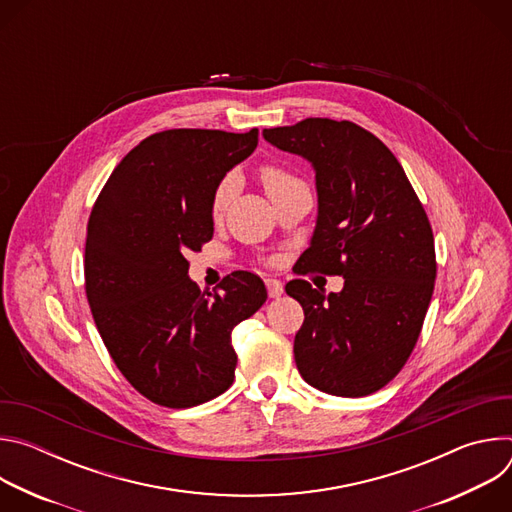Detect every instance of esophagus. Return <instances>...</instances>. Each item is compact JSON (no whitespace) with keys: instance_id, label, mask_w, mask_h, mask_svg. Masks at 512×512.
I'll use <instances>...</instances> for the list:
<instances>
[{"instance_id":"34e87169","label":"esophagus","mask_w":512,"mask_h":512,"mask_svg":"<svg viewBox=\"0 0 512 512\" xmlns=\"http://www.w3.org/2000/svg\"><path fill=\"white\" fill-rule=\"evenodd\" d=\"M265 285H267V294H269V298H279V296L283 294V283H281L279 279L269 277V279H265Z\"/></svg>"}]
</instances>
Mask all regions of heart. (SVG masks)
Segmentation results:
<instances>
[{"label":"heart","mask_w":512,"mask_h":512,"mask_svg":"<svg viewBox=\"0 0 512 512\" xmlns=\"http://www.w3.org/2000/svg\"><path fill=\"white\" fill-rule=\"evenodd\" d=\"M261 180H263V184H265V188H267V192H269L271 198L277 196L279 192L291 188V186L300 184V180H298L296 176H291L287 170L277 168V166H267V168H263ZM237 188H239V178H237L235 174H229V176L223 178V182L218 184V188H216V192H214V198H212V210H214V214H221V212L229 206V202H231L233 196L237 194Z\"/></svg>","instance_id":"obj_1"}]
</instances>
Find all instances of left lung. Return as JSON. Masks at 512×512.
<instances>
[{
    "instance_id": "left-lung-1",
    "label": "left lung",
    "mask_w": 512,
    "mask_h": 512,
    "mask_svg": "<svg viewBox=\"0 0 512 512\" xmlns=\"http://www.w3.org/2000/svg\"><path fill=\"white\" fill-rule=\"evenodd\" d=\"M273 148L310 162L318 216L306 271L344 277L326 296L285 285L304 308L294 356L304 381L336 397L385 387L407 362L431 302L435 249L427 214L401 164L371 131L308 117L263 131Z\"/></svg>"
}]
</instances>
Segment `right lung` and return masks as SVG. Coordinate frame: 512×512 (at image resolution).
<instances>
[{
  "mask_svg": "<svg viewBox=\"0 0 512 512\" xmlns=\"http://www.w3.org/2000/svg\"><path fill=\"white\" fill-rule=\"evenodd\" d=\"M259 129H168L117 164L87 229L85 287L97 330L123 377L150 401L184 409L235 379L233 330L267 300L265 283L235 271L200 294L188 251L212 239V198L247 160Z\"/></svg>",
  "mask_w": 512,
  "mask_h": 512,
  "instance_id": "add662e5",
  "label": "right lung"
}]
</instances>
